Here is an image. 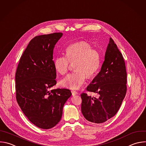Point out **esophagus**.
Listing matches in <instances>:
<instances>
[{
	"instance_id": "1",
	"label": "esophagus",
	"mask_w": 146,
	"mask_h": 146,
	"mask_svg": "<svg viewBox=\"0 0 146 146\" xmlns=\"http://www.w3.org/2000/svg\"><path fill=\"white\" fill-rule=\"evenodd\" d=\"M71 92H72V96H75V95H76V94H78V92H76V91H75V90H72Z\"/></svg>"
}]
</instances>
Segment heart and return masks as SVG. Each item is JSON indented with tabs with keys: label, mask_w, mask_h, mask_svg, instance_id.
Returning <instances> with one entry per match:
<instances>
[{
	"label": "heart",
	"mask_w": 146,
	"mask_h": 146,
	"mask_svg": "<svg viewBox=\"0 0 146 146\" xmlns=\"http://www.w3.org/2000/svg\"><path fill=\"white\" fill-rule=\"evenodd\" d=\"M74 64V72L68 74L60 81L62 87L71 89H78L85 82L86 76L90 78L98 73L102 65L100 52L93 49L88 42L81 41L69 46L65 55L57 56L54 61L56 71L63 75Z\"/></svg>",
	"instance_id": "b5f03b06"
}]
</instances>
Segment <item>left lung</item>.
<instances>
[{"label": "left lung", "instance_id": "1", "mask_svg": "<svg viewBox=\"0 0 146 146\" xmlns=\"http://www.w3.org/2000/svg\"><path fill=\"white\" fill-rule=\"evenodd\" d=\"M127 72L123 57L110 38L100 72L86 90L98 94L91 98L81 94V112L93 123H103L114 116L119 110L127 92Z\"/></svg>", "mask_w": 146, "mask_h": 146}]
</instances>
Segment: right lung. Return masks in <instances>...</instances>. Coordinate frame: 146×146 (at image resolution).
Instances as JSON below:
<instances>
[{
  "mask_svg": "<svg viewBox=\"0 0 146 146\" xmlns=\"http://www.w3.org/2000/svg\"><path fill=\"white\" fill-rule=\"evenodd\" d=\"M62 35L56 33L33 38L15 74L18 104L27 119L42 129L52 128L59 123L64 106L72 96L69 89H51L57 84L53 50Z\"/></svg>",
  "mask_w": 146,
  "mask_h": 146,
  "instance_id": "add662e5",
  "label": "right lung"
}]
</instances>
